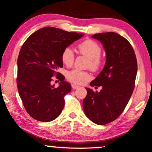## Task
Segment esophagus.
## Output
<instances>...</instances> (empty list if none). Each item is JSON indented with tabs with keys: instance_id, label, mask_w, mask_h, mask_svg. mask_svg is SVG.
<instances>
[{
	"instance_id": "obj_1",
	"label": "esophagus",
	"mask_w": 152,
	"mask_h": 152,
	"mask_svg": "<svg viewBox=\"0 0 152 152\" xmlns=\"http://www.w3.org/2000/svg\"><path fill=\"white\" fill-rule=\"evenodd\" d=\"M71 87H72L73 89H78V88H79V86H76V85H75V84H72L71 85Z\"/></svg>"
}]
</instances>
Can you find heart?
Wrapping results in <instances>:
<instances>
[{
    "label": "heart",
    "mask_w": 152,
    "mask_h": 152,
    "mask_svg": "<svg viewBox=\"0 0 152 152\" xmlns=\"http://www.w3.org/2000/svg\"><path fill=\"white\" fill-rule=\"evenodd\" d=\"M78 49L81 54L89 58L88 67L92 70L99 69L102 63V59L100 56L101 47L97 42L91 39H87L79 44ZM74 53L70 47H67L63 50L61 54V60L66 66H72L74 62ZM91 77L89 72L80 71L79 69H73L66 73L67 79L74 84H84L86 81H89Z\"/></svg>",
    "instance_id": "heart-1"
}]
</instances>
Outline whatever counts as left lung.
<instances>
[{
    "label": "left lung",
    "mask_w": 152,
    "mask_h": 152,
    "mask_svg": "<svg viewBox=\"0 0 152 152\" xmlns=\"http://www.w3.org/2000/svg\"><path fill=\"white\" fill-rule=\"evenodd\" d=\"M91 37L102 44L106 62L102 71L90 83L91 86H102V89L94 92L86 88L87 95L83 101V109L92 122L105 125L117 119L127 105L135 86L137 61L131 45L120 34L99 33Z\"/></svg>",
    "instance_id": "obj_1"
}]
</instances>
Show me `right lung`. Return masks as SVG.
I'll list each match as a JSON object with an SVG mask.
<instances>
[{"instance_id":"right-lung-1","label":"right lung","mask_w":152,"mask_h":152,"mask_svg":"<svg viewBox=\"0 0 152 152\" xmlns=\"http://www.w3.org/2000/svg\"><path fill=\"white\" fill-rule=\"evenodd\" d=\"M83 35L48 26L33 33L23 44L17 60L16 83L25 110L34 119L50 122L62 112L64 96L71 86L56 71L63 67V50ZM55 75L61 81L57 88L51 84Z\"/></svg>"}]
</instances>
